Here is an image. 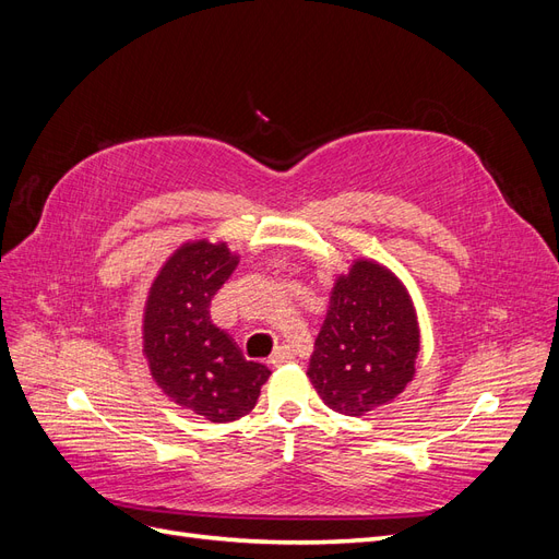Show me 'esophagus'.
Returning <instances> with one entry per match:
<instances>
[{
  "instance_id": "esophagus-1",
  "label": "esophagus",
  "mask_w": 559,
  "mask_h": 559,
  "mask_svg": "<svg viewBox=\"0 0 559 559\" xmlns=\"http://www.w3.org/2000/svg\"><path fill=\"white\" fill-rule=\"evenodd\" d=\"M292 359H294V349L289 345H280L273 354H270V364H273V366L289 364Z\"/></svg>"
}]
</instances>
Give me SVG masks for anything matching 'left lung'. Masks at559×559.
<instances>
[{"instance_id": "8db88e82", "label": "left lung", "mask_w": 559, "mask_h": 559, "mask_svg": "<svg viewBox=\"0 0 559 559\" xmlns=\"http://www.w3.org/2000/svg\"><path fill=\"white\" fill-rule=\"evenodd\" d=\"M419 321L405 284L373 259L335 275L308 378L331 411L361 417L415 378Z\"/></svg>"}]
</instances>
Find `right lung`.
I'll list each match as a JSON object with an SVG mask.
<instances>
[{
  "label": "right lung",
  "instance_id": "add662e5",
  "mask_svg": "<svg viewBox=\"0 0 559 559\" xmlns=\"http://www.w3.org/2000/svg\"><path fill=\"white\" fill-rule=\"evenodd\" d=\"M238 261L226 242H183L151 282L142 314L151 378L179 408L216 425L249 415L270 378L210 319V302Z\"/></svg>",
  "mask_w": 559,
  "mask_h": 559
}]
</instances>
